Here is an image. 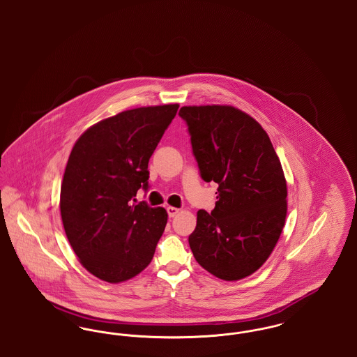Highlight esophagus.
Returning <instances> with one entry per match:
<instances>
[{
	"mask_svg": "<svg viewBox=\"0 0 357 357\" xmlns=\"http://www.w3.org/2000/svg\"><path fill=\"white\" fill-rule=\"evenodd\" d=\"M179 211H181V210H179L178 207H172V206H169V207H167V213H169V217H170V218L175 217Z\"/></svg>",
	"mask_w": 357,
	"mask_h": 357,
	"instance_id": "esophagus-1",
	"label": "esophagus"
}]
</instances>
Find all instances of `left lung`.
Wrapping results in <instances>:
<instances>
[{
  "instance_id": "obj_1",
  "label": "left lung",
  "mask_w": 357,
  "mask_h": 357,
  "mask_svg": "<svg viewBox=\"0 0 357 357\" xmlns=\"http://www.w3.org/2000/svg\"><path fill=\"white\" fill-rule=\"evenodd\" d=\"M204 182L218 185L214 210H199L188 243L197 262L226 281L258 271L287 218V181L258 121L230 105L182 107Z\"/></svg>"
}]
</instances>
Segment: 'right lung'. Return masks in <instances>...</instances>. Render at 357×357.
<instances>
[{
	"label": "right lung",
	"instance_id": "right-lung-1",
	"mask_svg": "<svg viewBox=\"0 0 357 357\" xmlns=\"http://www.w3.org/2000/svg\"><path fill=\"white\" fill-rule=\"evenodd\" d=\"M178 104L140 107L102 120L75 143L60 191V211L73 252L91 274L118 284L144 271L167 211L136 202L149 190V160Z\"/></svg>",
	"mask_w": 357,
	"mask_h": 357
}]
</instances>
